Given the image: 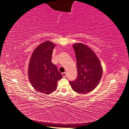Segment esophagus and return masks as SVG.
<instances>
[{
    "mask_svg": "<svg viewBox=\"0 0 129 129\" xmlns=\"http://www.w3.org/2000/svg\"><path fill=\"white\" fill-rule=\"evenodd\" d=\"M62 76H63V77H65L66 76V75H67V74H66V72H64V73H62Z\"/></svg>",
    "mask_w": 129,
    "mask_h": 129,
    "instance_id": "obj_1",
    "label": "esophagus"
}]
</instances>
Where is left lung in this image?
Segmentation results:
<instances>
[{"mask_svg":"<svg viewBox=\"0 0 129 129\" xmlns=\"http://www.w3.org/2000/svg\"><path fill=\"white\" fill-rule=\"evenodd\" d=\"M76 57L77 76L69 81L72 89L80 93L93 90L98 85L102 76V67L95 53L82 43L73 45Z\"/></svg>","mask_w":129,"mask_h":129,"instance_id":"1","label":"left lung"}]
</instances>
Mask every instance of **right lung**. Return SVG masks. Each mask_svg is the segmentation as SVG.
Here are the masks:
<instances>
[{
    "instance_id": "right-lung-1",
    "label": "right lung",
    "mask_w": 129,
    "mask_h": 129,
    "mask_svg": "<svg viewBox=\"0 0 129 129\" xmlns=\"http://www.w3.org/2000/svg\"><path fill=\"white\" fill-rule=\"evenodd\" d=\"M55 44L45 41L38 46L31 56L28 75L30 82L36 90L48 94L56 89L57 81L62 79L61 73L51 62Z\"/></svg>"
}]
</instances>
